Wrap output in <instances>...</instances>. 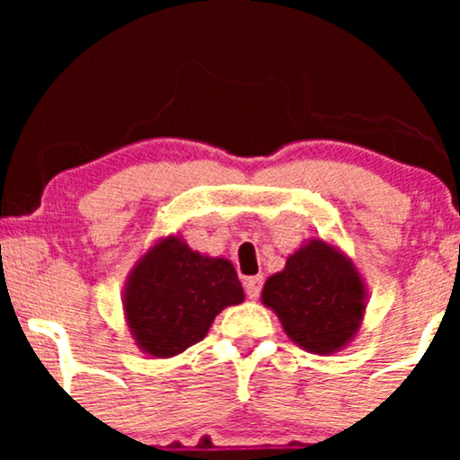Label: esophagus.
Returning <instances> with one entry per match:
<instances>
[{
  "instance_id": "34e87169",
  "label": "esophagus",
  "mask_w": 460,
  "mask_h": 460,
  "mask_svg": "<svg viewBox=\"0 0 460 460\" xmlns=\"http://www.w3.org/2000/svg\"><path fill=\"white\" fill-rule=\"evenodd\" d=\"M261 285H263V277H248L244 281V289H246V296L255 300L260 296L261 292Z\"/></svg>"
}]
</instances>
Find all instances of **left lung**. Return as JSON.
Returning a JSON list of instances; mask_svg holds the SVG:
<instances>
[{"instance_id": "8db88e82", "label": "left lung", "mask_w": 460, "mask_h": 460, "mask_svg": "<svg viewBox=\"0 0 460 460\" xmlns=\"http://www.w3.org/2000/svg\"><path fill=\"white\" fill-rule=\"evenodd\" d=\"M261 303L277 314L285 335L314 355L346 348L361 329L367 289L355 261L341 248L311 237L272 274Z\"/></svg>"}]
</instances>
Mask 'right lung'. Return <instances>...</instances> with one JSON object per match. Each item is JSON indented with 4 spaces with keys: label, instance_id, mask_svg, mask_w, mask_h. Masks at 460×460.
<instances>
[{
    "label": "right lung",
    "instance_id": "add662e5",
    "mask_svg": "<svg viewBox=\"0 0 460 460\" xmlns=\"http://www.w3.org/2000/svg\"><path fill=\"white\" fill-rule=\"evenodd\" d=\"M244 300L234 263L200 255L181 235L153 242L123 288V311L136 346L155 358L181 355L208 335L220 311Z\"/></svg>",
    "mask_w": 460,
    "mask_h": 460
}]
</instances>
